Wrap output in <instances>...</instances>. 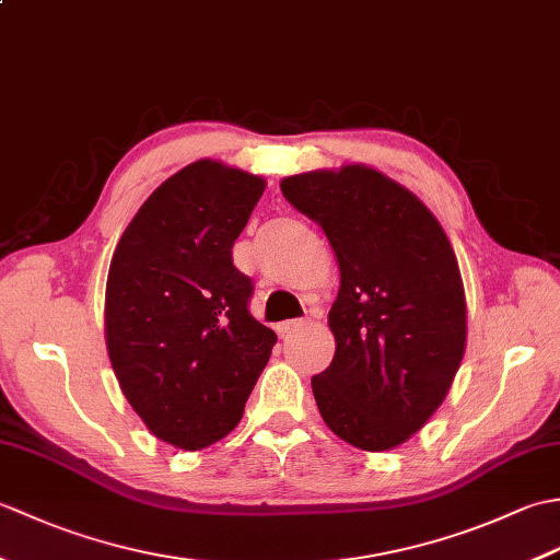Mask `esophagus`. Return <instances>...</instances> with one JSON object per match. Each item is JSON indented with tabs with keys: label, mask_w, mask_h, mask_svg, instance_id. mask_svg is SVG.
<instances>
[{
	"label": "esophagus",
	"mask_w": 560,
	"mask_h": 560,
	"mask_svg": "<svg viewBox=\"0 0 560 560\" xmlns=\"http://www.w3.org/2000/svg\"><path fill=\"white\" fill-rule=\"evenodd\" d=\"M303 325H307V319H287V323H279L277 325V331H279L281 337H289L293 329H299Z\"/></svg>",
	"instance_id": "1"
}]
</instances>
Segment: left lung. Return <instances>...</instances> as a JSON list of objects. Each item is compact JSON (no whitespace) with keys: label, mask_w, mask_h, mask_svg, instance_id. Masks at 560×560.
Wrapping results in <instances>:
<instances>
[{"label":"left lung","mask_w":560,"mask_h":560,"mask_svg":"<svg viewBox=\"0 0 560 560\" xmlns=\"http://www.w3.org/2000/svg\"><path fill=\"white\" fill-rule=\"evenodd\" d=\"M339 265L337 349L313 395L343 443L385 452L445 401L467 349V299L443 225L411 189L363 163L281 180Z\"/></svg>","instance_id":"obj_1"}]
</instances>
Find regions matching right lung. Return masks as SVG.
<instances>
[{
  "mask_svg": "<svg viewBox=\"0 0 560 560\" xmlns=\"http://www.w3.org/2000/svg\"><path fill=\"white\" fill-rule=\"evenodd\" d=\"M267 180L199 159L153 189L117 243L105 347L122 395L163 443L205 450L241 423L277 335L247 313L231 249Z\"/></svg>",
  "mask_w": 560,
  "mask_h": 560,
  "instance_id": "add662e5",
  "label": "right lung"
}]
</instances>
